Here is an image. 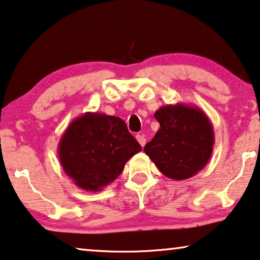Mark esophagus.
Segmentation results:
<instances>
[{
    "label": "esophagus",
    "instance_id": "34e87169",
    "mask_svg": "<svg viewBox=\"0 0 260 260\" xmlns=\"http://www.w3.org/2000/svg\"><path fill=\"white\" fill-rule=\"evenodd\" d=\"M135 138H137V140H138L139 144H140L141 147H144L145 144H146V139H145L144 135H141V134H138L137 137H135Z\"/></svg>",
    "mask_w": 260,
    "mask_h": 260
}]
</instances>
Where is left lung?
<instances>
[{"label":"left lung","instance_id":"8db88e82","mask_svg":"<svg viewBox=\"0 0 260 260\" xmlns=\"http://www.w3.org/2000/svg\"><path fill=\"white\" fill-rule=\"evenodd\" d=\"M160 128L144 151L165 177L185 180L206 166L214 145L213 126L196 106L166 105L154 113Z\"/></svg>","mask_w":260,"mask_h":260}]
</instances>
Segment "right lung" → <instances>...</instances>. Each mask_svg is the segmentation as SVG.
<instances>
[{
	"label": "right lung",
	"instance_id": "1",
	"mask_svg": "<svg viewBox=\"0 0 260 260\" xmlns=\"http://www.w3.org/2000/svg\"><path fill=\"white\" fill-rule=\"evenodd\" d=\"M141 151L125 121L105 113L87 112L69 123L58 141L62 170L78 187L99 192L121 174Z\"/></svg>",
	"mask_w": 260,
	"mask_h": 260
}]
</instances>
